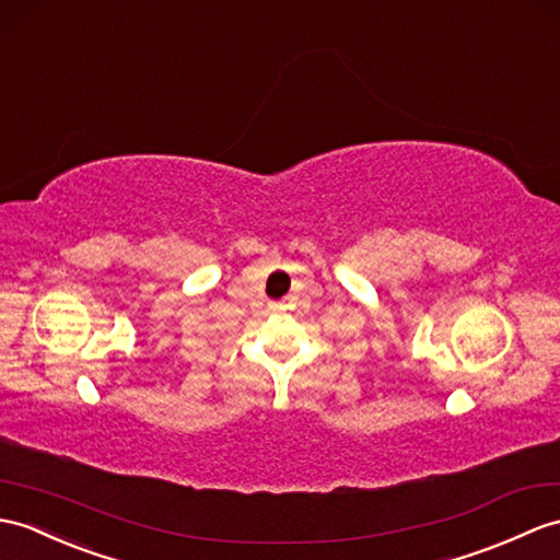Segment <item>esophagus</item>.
<instances>
[{
  "label": "esophagus",
  "instance_id": "obj_1",
  "mask_svg": "<svg viewBox=\"0 0 560 560\" xmlns=\"http://www.w3.org/2000/svg\"><path fill=\"white\" fill-rule=\"evenodd\" d=\"M269 310L277 312V310H283V305L281 303H269Z\"/></svg>",
  "mask_w": 560,
  "mask_h": 560
}]
</instances>
